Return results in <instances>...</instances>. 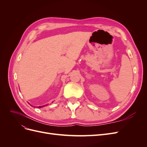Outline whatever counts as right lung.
Wrapping results in <instances>:
<instances>
[{"label": "right lung", "instance_id": "1", "mask_svg": "<svg viewBox=\"0 0 147 147\" xmlns=\"http://www.w3.org/2000/svg\"><path fill=\"white\" fill-rule=\"evenodd\" d=\"M47 105H42V106H39V107H38V108H42V107H45V106H47Z\"/></svg>", "mask_w": 147, "mask_h": 147}]
</instances>
